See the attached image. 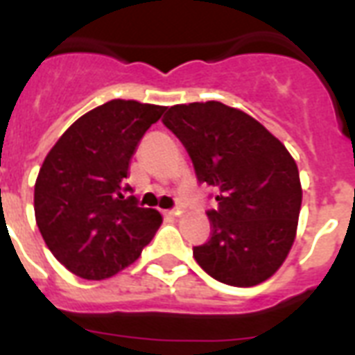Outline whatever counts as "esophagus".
Returning <instances> with one entry per match:
<instances>
[{
  "instance_id": "esophagus-1",
  "label": "esophagus",
  "mask_w": 355,
  "mask_h": 355,
  "mask_svg": "<svg viewBox=\"0 0 355 355\" xmlns=\"http://www.w3.org/2000/svg\"><path fill=\"white\" fill-rule=\"evenodd\" d=\"M167 216H173V217H180L184 214L182 208H173V210H167L166 211Z\"/></svg>"
}]
</instances>
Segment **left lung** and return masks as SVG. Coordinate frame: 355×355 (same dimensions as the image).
<instances>
[{"label":"left lung","instance_id":"8db88e82","mask_svg":"<svg viewBox=\"0 0 355 355\" xmlns=\"http://www.w3.org/2000/svg\"><path fill=\"white\" fill-rule=\"evenodd\" d=\"M162 121L186 147L197 180L217 191L210 239L193 247L197 263L228 286L270 278L291 250L302 205L297 162L286 145L219 101L175 105Z\"/></svg>","mask_w":355,"mask_h":355}]
</instances>
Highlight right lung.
Here are the masks:
<instances>
[{
	"label": "right lung",
	"mask_w": 355,
	"mask_h": 355,
	"mask_svg": "<svg viewBox=\"0 0 355 355\" xmlns=\"http://www.w3.org/2000/svg\"><path fill=\"white\" fill-rule=\"evenodd\" d=\"M166 107L112 99L80 116L53 145L35 184L36 225L47 248L85 280L110 278L139 258L162 225L125 197L128 164Z\"/></svg>",
	"instance_id": "add662e5"
}]
</instances>
